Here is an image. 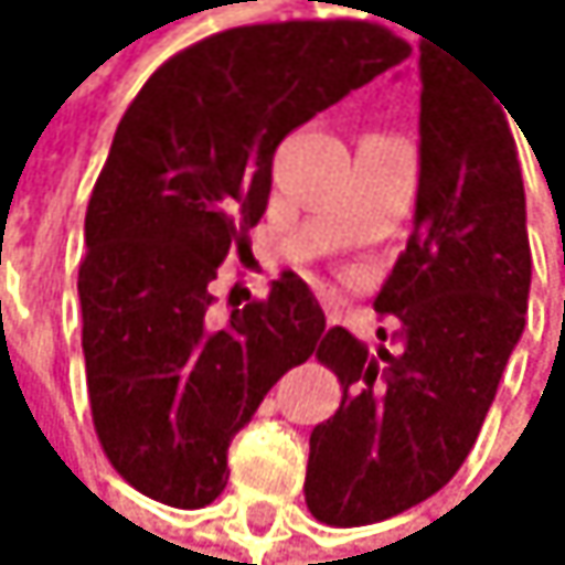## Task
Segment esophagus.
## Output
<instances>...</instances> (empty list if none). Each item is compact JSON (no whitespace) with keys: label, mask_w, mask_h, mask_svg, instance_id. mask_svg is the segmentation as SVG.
Masks as SVG:
<instances>
[{"label":"esophagus","mask_w":565,"mask_h":565,"mask_svg":"<svg viewBox=\"0 0 565 565\" xmlns=\"http://www.w3.org/2000/svg\"><path fill=\"white\" fill-rule=\"evenodd\" d=\"M324 315H329V324H335L339 318H335V311H329V308H324Z\"/></svg>","instance_id":"esophagus-1"}]
</instances>
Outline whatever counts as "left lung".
<instances>
[{
    "mask_svg": "<svg viewBox=\"0 0 565 565\" xmlns=\"http://www.w3.org/2000/svg\"><path fill=\"white\" fill-rule=\"evenodd\" d=\"M420 84L414 233L376 295L403 345L369 352L339 324L318 345L342 383L335 417L311 430L305 478L324 525L383 522L458 475L525 329L532 250L502 100L427 36Z\"/></svg>",
    "mask_w": 565,
    "mask_h": 565,
    "instance_id": "8db88e82",
    "label": "left lung"
}]
</instances>
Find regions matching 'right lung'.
I'll return each mask as SVG.
<instances>
[{
    "instance_id": "add662e5",
    "label": "right lung",
    "mask_w": 565,
    "mask_h": 565,
    "mask_svg": "<svg viewBox=\"0 0 565 565\" xmlns=\"http://www.w3.org/2000/svg\"><path fill=\"white\" fill-rule=\"evenodd\" d=\"M406 56L359 19L236 26L175 53L128 104L87 203L77 295L94 430L141 494L210 505L236 430L315 352L324 311L298 274L223 329L210 285L250 250L285 135Z\"/></svg>"
}]
</instances>
